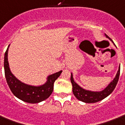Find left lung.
<instances>
[{"label":"left lung","mask_w":125,"mask_h":125,"mask_svg":"<svg viewBox=\"0 0 125 125\" xmlns=\"http://www.w3.org/2000/svg\"><path fill=\"white\" fill-rule=\"evenodd\" d=\"M105 35L106 36L107 38L109 37L107 35ZM120 75V66L119 67L117 73L116 74L115 77L114 78V79L108 84L106 88L102 91L100 92H92L90 90H86L81 88L79 85H78L76 83L73 78V75L71 73V82L73 86V94L75 95V96L80 101H82L83 102L85 103H96L98 102L99 101L102 100L103 99L108 96L111 92H113L116 85L117 84L118 80L119 78Z\"/></svg>","instance_id":"8db88e82"}]
</instances>
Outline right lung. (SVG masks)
Segmentation results:
<instances>
[{"instance_id":"obj_1","label":"right lung","mask_w":125,"mask_h":125,"mask_svg":"<svg viewBox=\"0 0 125 125\" xmlns=\"http://www.w3.org/2000/svg\"><path fill=\"white\" fill-rule=\"evenodd\" d=\"M8 48L9 46L4 54V67L6 79L12 93L21 100L29 104H37L45 100L53 92L54 82L60 77L62 71L49 75L46 83L41 86H35L21 83L10 71L8 61Z\"/></svg>"}]
</instances>
